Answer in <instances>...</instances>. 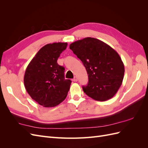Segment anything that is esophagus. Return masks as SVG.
<instances>
[{"label": "esophagus", "mask_w": 148, "mask_h": 148, "mask_svg": "<svg viewBox=\"0 0 148 148\" xmlns=\"http://www.w3.org/2000/svg\"><path fill=\"white\" fill-rule=\"evenodd\" d=\"M73 80L74 82H77L78 81V78L77 77H74Z\"/></svg>", "instance_id": "1"}]
</instances>
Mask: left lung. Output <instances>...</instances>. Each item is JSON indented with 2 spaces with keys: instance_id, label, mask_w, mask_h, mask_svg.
Masks as SVG:
<instances>
[{
  "instance_id": "obj_1",
  "label": "left lung",
  "mask_w": 148,
  "mask_h": 148,
  "mask_svg": "<svg viewBox=\"0 0 148 148\" xmlns=\"http://www.w3.org/2000/svg\"><path fill=\"white\" fill-rule=\"evenodd\" d=\"M70 49L81 60L88 75V83L83 86L85 94L99 101L114 97L125 73L119 53L101 40L89 37L71 43Z\"/></svg>"
}]
</instances>
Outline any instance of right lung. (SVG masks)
<instances>
[{
    "label": "right lung",
    "instance_id": "1",
    "mask_svg": "<svg viewBox=\"0 0 148 148\" xmlns=\"http://www.w3.org/2000/svg\"><path fill=\"white\" fill-rule=\"evenodd\" d=\"M66 42L43 46L28 64L24 76L26 91L33 100L45 107H52L64 101L70 89V79H65L64 66L57 64Z\"/></svg>",
    "mask_w": 148,
    "mask_h": 148
}]
</instances>
